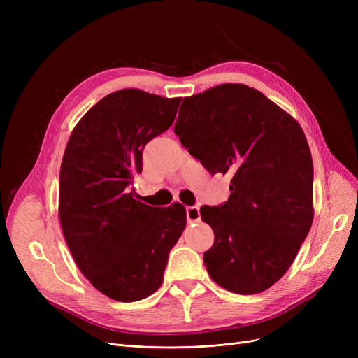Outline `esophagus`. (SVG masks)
<instances>
[{
	"label": "esophagus",
	"instance_id": "esophagus-1",
	"mask_svg": "<svg viewBox=\"0 0 358 358\" xmlns=\"http://www.w3.org/2000/svg\"><path fill=\"white\" fill-rule=\"evenodd\" d=\"M187 220H188V222L200 221V209L197 208V206H188V208H187Z\"/></svg>",
	"mask_w": 358,
	"mask_h": 358
}]
</instances>
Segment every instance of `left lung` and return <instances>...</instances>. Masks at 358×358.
<instances>
[{"instance_id":"1","label":"left lung","mask_w":358,"mask_h":358,"mask_svg":"<svg viewBox=\"0 0 358 358\" xmlns=\"http://www.w3.org/2000/svg\"><path fill=\"white\" fill-rule=\"evenodd\" d=\"M175 134L212 175L231 176L229 201L200 209L215 234L203 258L208 273L236 294L270 288L313 221V164L301 127L259 91L224 83L183 99Z\"/></svg>"}]
</instances>
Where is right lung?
I'll return each mask as SVG.
<instances>
[{
  "label": "right lung",
  "mask_w": 358,
  "mask_h": 358,
  "mask_svg": "<svg viewBox=\"0 0 358 358\" xmlns=\"http://www.w3.org/2000/svg\"><path fill=\"white\" fill-rule=\"evenodd\" d=\"M180 99L140 90L106 95L71 131L59 171V221L76 264L104 296L142 300L161 287L187 225L180 203L152 208L128 185L150 138L175 121Z\"/></svg>",
  "instance_id": "right-lung-1"
}]
</instances>
